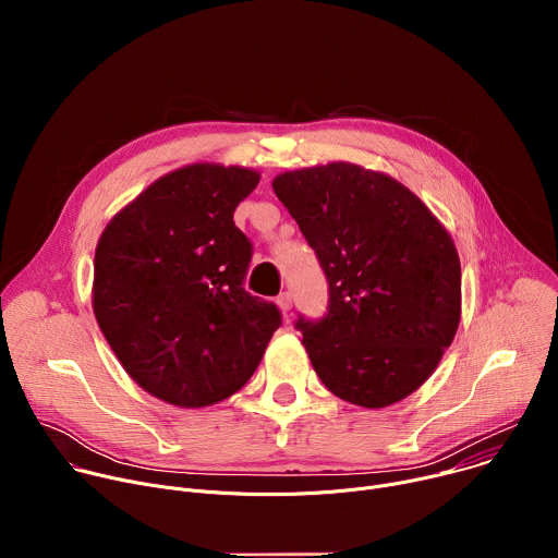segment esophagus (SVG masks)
Here are the masks:
<instances>
[{
    "label": "esophagus",
    "instance_id": "esophagus-1",
    "mask_svg": "<svg viewBox=\"0 0 558 558\" xmlns=\"http://www.w3.org/2000/svg\"><path fill=\"white\" fill-rule=\"evenodd\" d=\"M276 304H278V308L282 311V313H289L291 311V306H293V302H291V295L284 291V293H280L278 298H276Z\"/></svg>",
    "mask_w": 558,
    "mask_h": 558
}]
</instances>
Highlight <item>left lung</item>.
Returning <instances> with one entry per match:
<instances>
[{"mask_svg":"<svg viewBox=\"0 0 558 558\" xmlns=\"http://www.w3.org/2000/svg\"><path fill=\"white\" fill-rule=\"evenodd\" d=\"M329 280V313L298 320L313 371L340 400L386 409L415 392L461 320L452 235L407 185L333 161L271 183Z\"/></svg>","mask_w":558,"mask_h":558,"instance_id":"left-lung-1","label":"left lung"}]
</instances>
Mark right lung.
<instances>
[{"label": "right lung", "mask_w": 558, "mask_h": 558, "mask_svg": "<svg viewBox=\"0 0 558 558\" xmlns=\"http://www.w3.org/2000/svg\"><path fill=\"white\" fill-rule=\"evenodd\" d=\"M258 183L252 168L190 163L99 235L97 323L125 373L172 407L205 409L241 390L280 327L278 308L243 289L252 245L233 225Z\"/></svg>", "instance_id": "add662e5"}]
</instances>
